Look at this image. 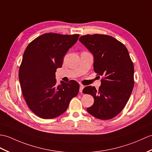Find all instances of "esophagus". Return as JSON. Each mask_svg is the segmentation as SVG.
Segmentation results:
<instances>
[{"label": "esophagus", "instance_id": "1", "mask_svg": "<svg viewBox=\"0 0 152 152\" xmlns=\"http://www.w3.org/2000/svg\"><path fill=\"white\" fill-rule=\"evenodd\" d=\"M83 88H84V86H83V85H80V89H79V92H80V93H82Z\"/></svg>", "mask_w": 152, "mask_h": 152}]
</instances>
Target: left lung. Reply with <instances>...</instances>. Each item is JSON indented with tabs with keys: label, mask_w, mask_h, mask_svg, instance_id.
I'll use <instances>...</instances> for the list:
<instances>
[{
	"label": "left lung",
	"mask_w": 152,
	"mask_h": 152,
	"mask_svg": "<svg viewBox=\"0 0 152 152\" xmlns=\"http://www.w3.org/2000/svg\"><path fill=\"white\" fill-rule=\"evenodd\" d=\"M79 41L93 54L94 69L103 76L99 90L88 86L84 94L92 96L94 103L88 113L100 120L116 116L126 106L134 86V66L122 42L104 34H87Z\"/></svg>",
	"instance_id": "8db88e82"
}]
</instances>
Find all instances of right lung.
Masks as SVG:
<instances>
[{"label": "right lung", "mask_w": 152, "mask_h": 152, "mask_svg": "<svg viewBox=\"0 0 152 152\" xmlns=\"http://www.w3.org/2000/svg\"><path fill=\"white\" fill-rule=\"evenodd\" d=\"M79 34L46 33L26 48L19 69L23 96L29 109L43 119H53L67 110L77 96L79 83L74 80L56 85L55 72L61 67L64 56L77 42Z\"/></svg>", "instance_id": "obj_1"}]
</instances>
